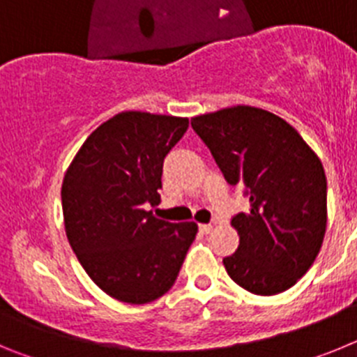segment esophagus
I'll use <instances>...</instances> for the list:
<instances>
[{
  "instance_id": "34e87169",
  "label": "esophagus",
  "mask_w": 357,
  "mask_h": 357,
  "mask_svg": "<svg viewBox=\"0 0 357 357\" xmlns=\"http://www.w3.org/2000/svg\"><path fill=\"white\" fill-rule=\"evenodd\" d=\"M211 230H213V225H211V223H202V225H200L202 234H209Z\"/></svg>"
}]
</instances>
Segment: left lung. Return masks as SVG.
Returning a JSON list of instances; mask_svg holds the SVG:
<instances>
[{"label": "left lung", "instance_id": "8db88e82", "mask_svg": "<svg viewBox=\"0 0 357 357\" xmlns=\"http://www.w3.org/2000/svg\"><path fill=\"white\" fill-rule=\"evenodd\" d=\"M200 139L230 185L243 184L248 213L230 225L238 250L223 259L236 284L277 295L298 282L317 259L327 227V178L321 160L279 116L250 105L195 116Z\"/></svg>", "mask_w": 357, "mask_h": 357}]
</instances>
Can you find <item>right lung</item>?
Wrapping results in <instances>:
<instances>
[{
	"instance_id": "right-lung-1",
	"label": "right lung",
	"mask_w": 357,
	"mask_h": 357,
	"mask_svg": "<svg viewBox=\"0 0 357 357\" xmlns=\"http://www.w3.org/2000/svg\"><path fill=\"white\" fill-rule=\"evenodd\" d=\"M188 118L119 112L85 139L62 182L66 236L98 288L119 302L148 304L175 284L198 225L153 216L164 157Z\"/></svg>"
}]
</instances>
